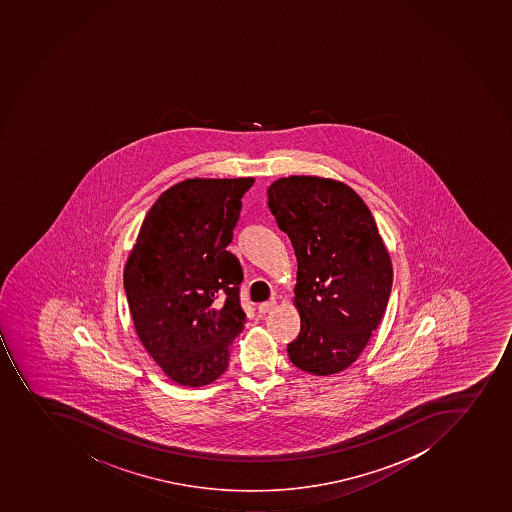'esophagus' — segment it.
Returning <instances> with one entry per match:
<instances>
[{
	"label": "esophagus",
	"instance_id": "34e87169",
	"mask_svg": "<svg viewBox=\"0 0 512 512\" xmlns=\"http://www.w3.org/2000/svg\"><path fill=\"white\" fill-rule=\"evenodd\" d=\"M275 305H277V303H275V301H263V303H260V305H258V313H262V315H265V313H270V311L273 310V308H275Z\"/></svg>",
	"mask_w": 512,
	"mask_h": 512
}]
</instances>
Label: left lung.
Segmentation results:
<instances>
[{"instance_id": "left-lung-1", "label": "left lung", "mask_w": 512, "mask_h": 512, "mask_svg": "<svg viewBox=\"0 0 512 512\" xmlns=\"http://www.w3.org/2000/svg\"><path fill=\"white\" fill-rule=\"evenodd\" d=\"M268 207L298 260L301 331L288 344L301 371L329 376L351 366L376 331L392 291V263L369 207L346 184L282 178Z\"/></svg>"}]
</instances>
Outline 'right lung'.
I'll return each instance as SVG.
<instances>
[{"mask_svg":"<svg viewBox=\"0 0 512 512\" xmlns=\"http://www.w3.org/2000/svg\"><path fill=\"white\" fill-rule=\"evenodd\" d=\"M254 178L188 179L161 194L123 272L136 334L169 379L211 384L242 333L244 272L226 250Z\"/></svg>","mask_w":512,"mask_h":512,"instance_id":"obj_1","label":"right lung"}]
</instances>
